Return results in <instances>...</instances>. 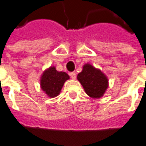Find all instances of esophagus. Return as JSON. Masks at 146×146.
I'll use <instances>...</instances> for the list:
<instances>
[{"label":"esophagus","instance_id":"1","mask_svg":"<svg viewBox=\"0 0 146 146\" xmlns=\"http://www.w3.org/2000/svg\"><path fill=\"white\" fill-rule=\"evenodd\" d=\"M70 76L71 79H75L76 78V73H73V72H72V73H70Z\"/></svg>","mask_w":146,"mask_h":146}]
</instances>
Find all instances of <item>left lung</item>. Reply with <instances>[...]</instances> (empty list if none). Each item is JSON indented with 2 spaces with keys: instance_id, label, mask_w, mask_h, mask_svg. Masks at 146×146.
Returning a JSON list of instances; mask_svg holds the SVG:
<instances>
[{
  "instance_id": "8db88e82",
  "label": "left lung",
  "mask_w": 146,
  "mask_h": 146,
  "mask_svg": "<svg viewBox=\"0 0 146 146\" xmlns=\"http://www.w3.org/2000/svg\"><path fill=\"white\" fill-rule=\"evenodd\" d=\"M78 81L82 85L85 93L92 98H100L109 87L108 78L100 69L90 64L83 65L82 70L77 75Z\"/></svg>"
}]
</instances>
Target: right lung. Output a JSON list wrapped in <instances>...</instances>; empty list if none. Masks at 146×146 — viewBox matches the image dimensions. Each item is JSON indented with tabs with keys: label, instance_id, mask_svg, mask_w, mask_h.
<instances>
[{
	"label": "right lung",
	"instance_id": "obj_1",
	"mask_svg": "<svg viewBox=\"0 0 146 146\" xmlns=\"http://www.w3.org/2000/svg\"><path fill=\"white\" fill-rule=\"evenodd\" d=\"M70 79L65 72L58 71L52 66L43 71L40 77V88L46 95L51 98H55L61 92L64 82Z\"/></svg>",
	"mask_w": 146,
	"mask_h": 146
}]
</instances>
